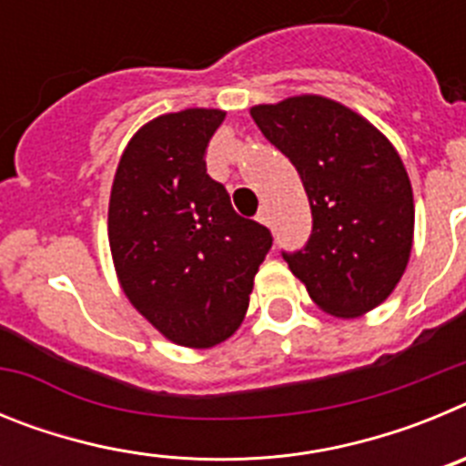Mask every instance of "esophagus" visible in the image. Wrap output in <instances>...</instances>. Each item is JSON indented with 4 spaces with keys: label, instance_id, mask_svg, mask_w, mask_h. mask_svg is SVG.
<instances>
[{
    "label": "esophagus",
    "instance_id": "1",
    "mask_svg": "<svg viewBox=\"0 0 466 466\" xmlns=\"http://www.w3.org/2000/svg\"><path fill=\"white\" fill-rule=\"evenodd\" d=\"M257 221H261V224L270 226V214H268V208H266V205H263V208L258 209V214H257Z\"/></svg>",
    "mask_w": 466,
    "mask_h": 466
}]
</instances>
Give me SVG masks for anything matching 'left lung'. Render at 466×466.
<instances>
[{"instance_id":"8db88e82","label":"left lung","mask_w":466,"mask_h":466,"mask_svg":"<svg viewBox=\"0 0 466 466\" xmlns=\"http://www.w3.org/2000/svg\"><path fill=\"white\" fill-rule=\"evenodd\" d=\"M252 118L291 160L310 200V238L282 252L291 273L329 315L360 317L380 306L413 245V191L392 144L319 95L252 106Z\"/></svg>"}]
</instances>
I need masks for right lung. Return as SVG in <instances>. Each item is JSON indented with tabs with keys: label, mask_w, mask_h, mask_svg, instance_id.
Here are the masks:
<instances>
[{
	"label": "right lung",
	"mask_w": 466,
	"mask_h": 466,
	"mask_svg": "<svg viewBox=\"0 0 466 466\" xmlns=\"http://www.w3.org/2000/svg\"><path fill=\"white\" fill-rule=\"evenodd\" d=\"M219 109L154 118L126 147L109 198V247L135 308L166 339L212 348L240 327L254 275L273 245L233 209L205 154Z\"/></svg>",
	"instance_id": "obj_1"
}]
</instances>
